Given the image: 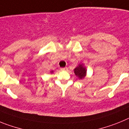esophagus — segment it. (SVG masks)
<instances>
[{
    "label": "esophagus",
    "mask_w": 129,
    "mask_h": 129,
    "mask_svg": "<svg viewBox=\"0 0 129 129\" xmlns=\"http://www.w3.org/2000/svg\"><path fill=\"white\" fill-rule=\"evenodd\" d=\"M61 70H62V71H64V70H68V68H67V67H64V68H61Z\"/></svg>",
    "instance_id": "1"
}]
</instances>
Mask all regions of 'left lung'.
Segmentation results:
<instances>
[{"mask_svg": "<svg viewBox=\"0 0 129 129\" xmlns=\"http://www.w3.org/2000/svg\"><path fill=\"white\" fill-rule=\"evenodd\" d=\"M74 74L79 79H84L86 74V69L83 64H79L74 69Z\"/></svg>", "mask_w": 129, "mask_h": 129, "instance_id": "obj_1", "label": "left lung"}]
</instances>
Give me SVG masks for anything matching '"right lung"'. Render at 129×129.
Wrapping results in <instances>:
<instances>
[{"label":"right lung","mask_w":129,"mask_h":129,"mask_svg":"<svg viewBox=\"0 0 129 129\" xmlns=\"http://www.w3.org/2000/svg\"><path fill=\"white\" fill-rule=\"evenodd\" d=\"M51 73H53V71H51Z\"/></svg>","instance_id":"add662e5"}]
</instances>
